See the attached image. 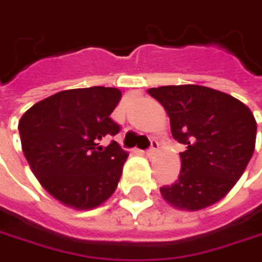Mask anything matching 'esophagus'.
I'll return each mask as SVG.
<instances>
[{"label":"esophagus","mask_w":262,"mask_h":262,"mask_svg":"<svg viewBox=\"0 0 262 262\" xmlns=\"http://www.w3.org/2000/svg\"><path fill=\"white\" fill-rule=\"evenodd\" d=\"M157 150H159V142L153 139V141H151V147H150V148H148V150L145 151V155L153 156V155H156V151H157Z\"/></svg>","instance_id":"esophagus-1"}]
</instances>
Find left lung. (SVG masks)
<instances>
[{"label":"left lung","instance_id":"obj_1","mask_svg":"<svg viewBox=\"0 0 262 262\" xmlns=\"http://www.w3.org/2000/svg\"><path fill=\"white\" fill-rule=\"evenodd\" d=\"M148 94L165 107L174 139L187 145L180 153L179 180L160 187L162 198L186 211L225 198L255 150L252 111L238 99L202 85H166L150 88Z\"/></svg>","mask_w":262,"mask_h":262}]
</instances>
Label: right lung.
Segmentation results:
<instances>
[{
  "mask_svg": "<svg viewBox=\"0 0 262 262\" xmlns=\"http://www.w3.org/2000/svg\"><path fill=\"white\" fill-rule=\"evenodd\" d=\"M121 91L90 86L60 91L19 120L24 156L41 187L66 207L91 210L111 198L129 153L112 141L120 126L111 114Z\"/></svg>",
  "mask_w": 262,
  "mask_h": 262,
  "instance_id": "1",
  "label": "right lung"
}]
</instances>
